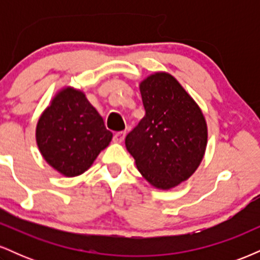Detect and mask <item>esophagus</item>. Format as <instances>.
<instances>
[{
  "mask_svg": "<svg viewBox=\"0 0 260 260\" xmlns=\"http://www.w3.org/2000/svg\"><path fill=\"white\" fill-rule=\"evenodd\" d=\"M124 136H126V133L124 132H117L115 136H113V142L122 143L124 140Z\"/></svg>",
  "mask_w": 260,
  "mask_h": 260,
  "instance_id": "34e87169",
  "label": "esophagus"
}]
</instances>
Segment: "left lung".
I'll use <instances>...</instances> for the list:
<instances>
[{
	"mask_svg": "<svg viewBox=\"0 0 260 260\" xmlns=\"http://www.w3.org/2000/svg\"><path fill=\"white\" fill-rule=\"evenodd\" d=\"M145 116L126 137L137 169L151 186L170 189L188 180L202 162L208 128L201 107L165 72L139 84Z\"/></svg>",
	"mask_w": 260,
	"mask_h": 260,
	"instance_id": "obj_1",
	"label": "left lung"
}]
</instances>
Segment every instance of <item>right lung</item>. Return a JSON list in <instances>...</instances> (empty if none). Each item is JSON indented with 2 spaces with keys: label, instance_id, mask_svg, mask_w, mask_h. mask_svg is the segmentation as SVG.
Returning a JSON list of instances; mask_svg holds the SVG:
<instances>
[{
  "label": "right lung",
  "instance_id": "1",
  "mask_svg": "<svg viewBox=\"0 0 260 260\" xmlns=\"http://www.w3.org/2000/svg\"><path fill=\"white\" fill-rule=\"evenodd\" d=\"M35 136L46 162L66 177L85 172L112 139L84 92L72 86L55 95L39 118Z\"/></svg>",
  "mask_w": 260,
  "mask_h": 260
}]
</instances>
